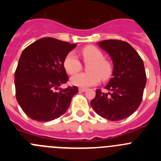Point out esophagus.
<instances>
[{"label": "esophagus", "mask_w": 161, "mask_h": 161, "mask_svg": "<svg viewBox=\"0 0 161 161\" xmlns=\"http://www.w3.org/2000/svg\"><path fill=\"white\" fill-rule=\"evenodd\" d=\"M86 90H87V89H85V88H79L80 92H85Z\"/></svg>", "instance_id": "1"}]
</instances>
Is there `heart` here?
<instances>
[{
  "label": "heart",
  "instance_id": "1",
  "mask_svg": "<svg viewBox=\"0 0 161 161\" xmlns=\"http://www.w3.org/2000/svg\"><path fill=\"white\" fill-rule=\"evenodd\" d=\"M84 62L89 64L87 71L75 75L71 78V83L79 87H89L97 85L101 80H107L112 74V65L104 59V55L100 50L93 46H87L81 50ZM65 70L70 75H74L81 70L82 65L77 55L73 52L68 54L64 62Z\"/></svg>",
  "mask_w": 161,
  "mask_h": 161
}]
</instances>
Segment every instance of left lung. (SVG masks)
Instances as JSON below:
<instances>
[{
    "label": "left lung",
    "mask_w": 161,
    "mask_h": 161,
    "mask_svg": "<svg viewBox=\"0 0 161 161\" xmlns=\"http://www.w3.org/2000/svg\"><path fill=\"white\" fill-rule=\"evenodd\" d=\"M113 61L112 78L105 89H97L90 105L98 115L110 121L128 118L139 108L147 82L143 59L128 42L109 39L98 42Z\"/></svg>",
    "instance_id": "left-lung-1"
}]
</instances>
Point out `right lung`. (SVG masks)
Segmentation results:
<instances>
[{"instance_id": "right-lung-1", "label": "right lung", "mask_w": 161, "mask_h": 161, "mask_svg": "<svg viewBox=\"0 0 161 161\" xmlns=\"http://www.w3.org/2000/svg\"><path fill=\"white\" fill-rule=\"evenodd\" d=\"M76 47L53 38H42L23 50L14 74L16 98L33 120L49 122L63 115L78 93L76 86L59 88L68 80L64 62Z\"/></svg>"}]
</instances>
